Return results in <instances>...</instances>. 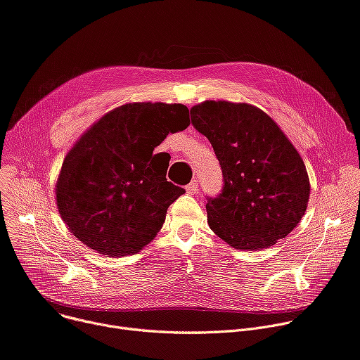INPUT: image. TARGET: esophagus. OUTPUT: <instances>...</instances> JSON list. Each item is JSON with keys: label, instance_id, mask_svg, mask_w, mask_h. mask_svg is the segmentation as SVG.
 Here are the masks:
<instances>
[{"label": "esophagus", "instance_id": "34e87169", "mask_svg": "<svg viewBox=\"0 0 360 360\" xmlns=\"http://www.w3.org/2000/svg\"><path fill=\"white\" fill-rule=\"evenodd\" d=\"M185 189H186V193H188L189 195H194V194H197V193H198V181H197V179H194L193 182L188 184V185L185 186Z\"/></svg>", "mask_w": 360, "mask_h": 360}]
</instances>
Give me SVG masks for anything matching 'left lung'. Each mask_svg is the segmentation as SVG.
I'll use <instances>...</instances> for the list:
<instances>
[{"mask_svg":"<svg viewBox=\"0 0 360 360\" xmlns=\"http://www.w3.org/2000/svg\"><path fill=\"white\" fill-rule=\"evenodd\" d=\"M191 120L224 176L221 194L205 205L210 229L240 250L268 249L288 236L305 214L309 179L281 127L252 104L224 100L194 105Z\"/></svg>","mask_w":360,"mask_h":360,"instance_id":"1","label":"left lung"}]
</instances>
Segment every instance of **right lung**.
<instances>
[{
  "label": "right lung",
  "mask_w": 360,
  "mask_h": 360,
  "mask_svg": "<svg viewBox=\"0 0 360 360\" xmlns=\"http://www.w3.org/2000/svg\"><path fill=\"white\" fill-rule=\"evenodd\" d=\"M189 126L182 104L130 103L97 120L63 159L55 185L66 227L86 248L110 257L136 255L162 229L185 189L166 181L155 148ZM167 166V165H166Z\"/></svg>",
  "instance_id": "1"
}]
</instances>
